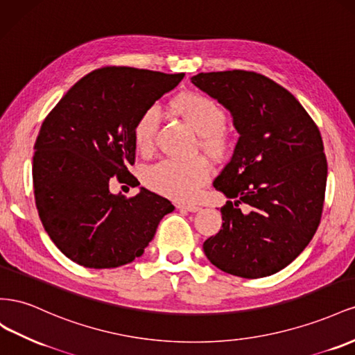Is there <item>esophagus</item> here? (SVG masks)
<instances>
[{
	"label": "esophagus",
	"mask_w": 355,
	"mask_h": 355,
	"mask_svg": "<svg viewBox=\"0 0 355 355\" xmlns=\"http://www.w3.org/2000/svg\"><path fill=\"white\" fill-rule=\"evenodd\" d=\"M177 208L181 211H189V212H198L200 209L199 205H191V204H178Z\"/></svg>",
	"instance_id": "34e87169"
}]
</instances>
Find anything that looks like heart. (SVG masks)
I'll return each instance as SVG.
<instances>
[{
    "label": "heart",
    "mask_w": 355,
    "mask_h": 355,
    "mask_svg": "<svg viewBox=\"0 0 355 355\" xmlns=\"http://www.w3.org/2000/svg\"><path fill=\"white\" fill-rule=\"evenodd\" d=\"M172 108L200 137V148L212 159H225L232 150V141L225 130L226 113L214 99L198 92L180 95ZM160 123L157 107H148L138 116L132 129L134 146L141 155L155 148L156 132ZM211 166L205 159L191 160L164 159L143 171L144 184L175 200H190L207 183Z\"/></svg>",
    "instance_id": "b5f03b06"
}]
</instances>
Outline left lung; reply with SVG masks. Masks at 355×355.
<instances>
[{
	"label": "left lung",
	"instance_id": "left-lung-1",
	"mask_svg": "<svg viewBox=\"0 0 355 355\" xmlns=\"http://www.w3.org/2000/svg\"><path fill=\"white\" fill-rule=\"evenodd\" d=\"M191 83L230 111L239 134L214 180L234 200L221 207L225 223L204 242L205 256L230 275L269 277L306 248L320 225L327 181L320 130L287 89L252 71L199 73Z\"/></svg>",
	"mask_w": 355,
	"mask_h": 355
}]
</instances>
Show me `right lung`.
I'll use <instances>...</instances> for the list:
<instances>
[{"instance_id":"1","label":"right lung","mask_w":355,"mask_h":355,"mask_svg":"<svg viewBox=\"0 0 355 355\" xmlns=\"http://www.w3.org/2000/svg\"><path fill=\"white\" fill-rule=\"evenodd\" d=\"M184 74L105 67L71 87L44 119L34 146L35 205L55 245L85 268L123 266L143 256L164 216L174 211L144 187L126 199L110 181L139 186L132 129L143 111Z\"/></svg>"}]
</instances>
